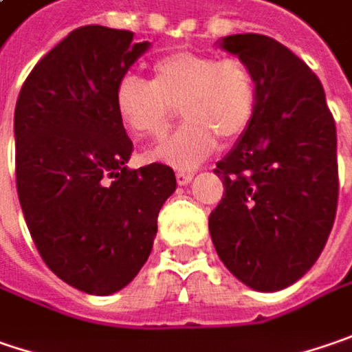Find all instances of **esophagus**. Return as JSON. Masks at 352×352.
I'll return each instance as SVG.
<instances>
[{"mask_svg": "<svg viewBox=\"0 0 352 352\" xmlns=\"http://www.w3.org/2000/svg\"><path fill=\"white\" fill-rule=\"evenodd\" d=\"M192 178H194V172H190V170H178V172H176V180H178V184L180 186L190 184Z\"/></svg>", "mask_w": 352, "mask_h": 352, "instance_id": "1", "label": "esophagus"}]
</instances>
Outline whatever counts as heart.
<instances>
[{
  "mask_svg": "<svg viewBox=\"0 0 352 352\" xmlns=\"http://www.w3.org/2000/svg\"><path fill=\"white\" fill-rule=\"evenodd\" d=\"M255 102L257 82L248 63L198 51L156 59L150 80L126 73L115 93L116 115L138 140L162 138L180 111L182 126L148 152L150 160L180 170L202 164L218 148V138H239L254 118Z\"/></svg>",
  "mask_w": 352,
  "mask_h": 352,
  "instance_id": "obj_1",
  "label": "heart"
}]
</instances>
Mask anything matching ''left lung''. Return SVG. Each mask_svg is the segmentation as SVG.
<instances>
[{
    "label": "left lung",
    "mask_w": 352,
    "mask_h": 352,
    "mask_svg": "<svg viewBox=\"0 0 352 352\" xmlns=\"http://www.w3.org/2000/svg\"><path fill=\"white\" fill-rule=\"evenodd\" d=\"M220 47L252 67L257 102L248 131L214 170L226 192L210 214V236L241 283L285 289L313 267L335 221V118L321 80L285 45L239 33Z\"/></svg>",
    "instance_id": "8db88e82"
}]
</instances>
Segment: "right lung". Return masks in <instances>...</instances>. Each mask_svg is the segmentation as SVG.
Returning <instances> with one entry per match:
<instances>
[{
	"mask_svg": "<svg viewBox=\"0 0 352 352\" xmlns=\"http://www.w3.org/2000/svg\"><path fill=\"white\" fill-rule=\"evenodd\" d=\"M132 31L85 25L33 67L15 104L17 196L47 267L91 295L126 287L146 263L176 190L166 164L129 170L118 80L146 49Z\"/></svg>",
	"mask_w": 352,
	"mask_h": 352,
	"instance_id": "obj_1",
	"label": "right lung"
}]
</instances>
